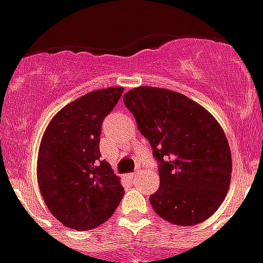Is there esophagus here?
Here are the masks:
<instances>
[{
    "instance_id": "1",
    "label": "esophagus",
    "mask_w": 263,
    "mask_h": 263,
    "mask_svg": "<svg viewBox=\"0 0 263 263\" xmlns=\"http://www.w3.org/2000/svg\"><path fill=\"white\" fill-rule=\"evenodd\" d=\"M136 175H138V172H134V173H129V175H128V177H129V179H135V177H136Z\"/></svg>"
}]
</instances>
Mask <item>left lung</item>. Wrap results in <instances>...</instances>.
<instances>
[{
    "label": "left lung",
    "instance_id": "1",
    "mask_svg": "<svg viewBox=\"0 0 263 263\" xmlns=\"http://www.w3.org/2000/svg\"><path fill=\"white\" fill-rule=\"evenodd\" d=\"M123 102L160 164V186L149 197L154 211L179 227L208 220L232 179V154L220 123L195 100L166 88L136 87Z\"/></svg>",
    "mask_w": 263,
    "mask_h": 263
}]
</instances>
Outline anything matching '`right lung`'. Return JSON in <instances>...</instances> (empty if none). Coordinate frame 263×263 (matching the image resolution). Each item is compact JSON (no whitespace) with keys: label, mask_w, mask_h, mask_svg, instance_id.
<instances>
[{"label":"right lung","mask_w":263,"mask_h":263,"mask_svg":"<svg viewBox=\"0 0 263 263\" xmlns=\"http://www.w3.org/2000/svg\"><path fill=\"white\" fill-rule=\"evenodd\" d=\"M123 87L92 91L63 107L42 136L36 179L45 204L66 228L90 230L112 216L124 195L120 179L100 160L103 119Z\"/></svg>","instance_id":"right-lung-1"}]
</instances>
